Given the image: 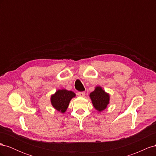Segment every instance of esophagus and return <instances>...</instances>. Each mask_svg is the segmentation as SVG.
I'll use <instances>...</instances> for the list:
<instances>
[{"label":"esophagus","instance_id":"34e87169","mask_svg":"<svg viewBox=\"0 0 156 156\" xmlns=\"http://www.w3.org/2000/svg\"><path fill=\"white\" fill-rule=\"evenodd\" d=\"M77 95H78L79 97H84V96H85V92H78Z\"/></svg>","mask_w":156,"mask_h":156}]
</instances>
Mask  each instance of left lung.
I'll list each match as a JSON object with an SVG mask.
<instances>
[{
  "label": "left lung",
  "mask_w": 156,
  "mask_h": 156,
  "mask_svg": "<svg viewBox=\"0 0 156 156\" xmlns=\"http://www.w3.org/2000/svg\"><path fill=\"white\" fill-rule=\"evenodd\" d=\"M89 97L90 98L94 107L99 112L105 110L109 103V94L101 87H96L95 90L90 94Z\"/></svg>",
  "instance_id": "1"
}]
</instances>
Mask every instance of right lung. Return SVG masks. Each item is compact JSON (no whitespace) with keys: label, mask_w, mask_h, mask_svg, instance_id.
Instances as JSON below:
<instances>
[{"label":"right lung","mask_w":156,"mask_h":156,"mask_svg":"<svg viewBox=\"0 0 156 156\" xmlns=\"http://www.w3.org/2000/svg\"><path fill=\"white\" fill-rule=\"evenodd\" d=\"M74 97H75V94L72 91L66 89L58 90L51 96V105L56 111L64 113L67 110L71 100Z\"/></svg>","instance_id":"1"}]
</instances>
